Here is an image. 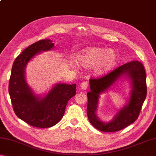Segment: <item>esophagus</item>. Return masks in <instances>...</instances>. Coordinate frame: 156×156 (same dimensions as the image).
Instances as JSON below:
<instances>
[{
    "label": "esophagus",
    "mask_w": 156,
    "mask_h": 156,
    "mask_svg": "<svg viewBox=\"0 0 156 156\" xmlns=\"http://www.w3.org/2000/svg\"><path fill=\"white\" fill-rule=\"evenodd\" d=\"M80 87L82 89H87L88 87V83L87 81H84L80 84Z\"/></svg>",
    "instance_id": "34e87169"
}]
</instances>
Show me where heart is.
I'll return each mask as SVG.
<instances>
[{
	"instance_id": "1",
	"label": "heart",
	"mask_w": 156,
	"mask_h": 156,
	"mask_svg": "<svg viewBox=\"0 0 156 156\" xmlns=\"http://www.w3.org/2000/svg\"><path fill=\"white\" fill-rule=\"evenodd\" d=\"M117 56L113 50L102 48H91L81 52L78 56V62L84 67L96 65L98 72L103 73L115 64Z\"/></svg>"
}]
</instances>
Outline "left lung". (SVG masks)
Returning <instances> with one entry per match:
<instances>
[{
	"instance_id": "8db88e82",
	"label": "left lung",
	"mask_w": 156,
	"mask_h": 156,
	"mask_svg": "<svg viewBox=\"0 0 156 156\" xmlns=\"http://www.w3.org/2000/svg\"><path fill=\"white\" fill-rule=\"evenodd\" d=\"M123 75L128 76L132 80V90L129 103L120 110L112 121L108 123H102L95 114L99 95ZM146 78L143 65L138 60H133L120 66L107 75L91 78L89 80L91 91L87 93V113L91 125L100 131L115 132L122 130L135 122L138 118L147 96Z\"/></svg>"
}]
</instances>
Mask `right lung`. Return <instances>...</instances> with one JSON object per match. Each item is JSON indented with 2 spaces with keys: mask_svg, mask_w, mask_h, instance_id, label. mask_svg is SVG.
<instances>
[{
  "mask_svg": "<svg viewBox=\"0 0 156 156\" xmlns=\"http://www.w3.org/2000/svg\"><path fill=\"white\" fill-rule=\"evenodd\" d=\"M51 40L39 41L27 47L15 59L9 82V93L13 109L18 118L31 126L49 128L62 119L69 100L76 94V84H57L45 97H37L25 78L27 62L38 53L54 47Z\"/></svg>",
  "mask_w": 156,
  "mask_h": 156,
  "instance_id": "add662e5",
  "label": "right lung"
}]
</instances>
